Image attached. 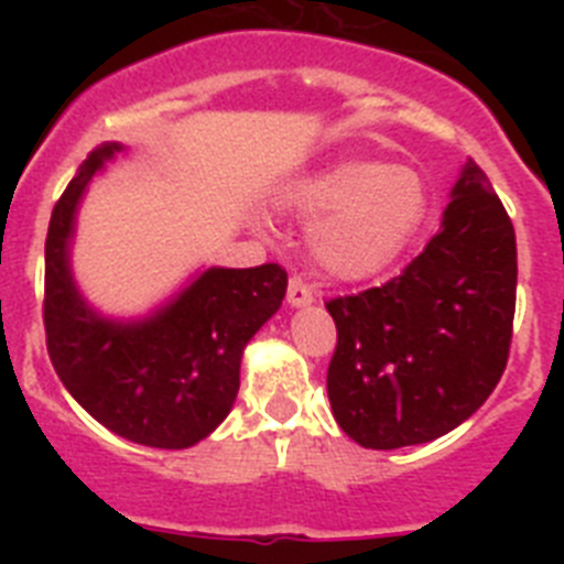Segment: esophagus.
<instances>
[{
	"instance_id": "obj_1",
	"label": "esophagus",
	"mask_w": 564,
	"mask_h": 564,
	"mask_svg": "<svg viewBox=\"0 0 564 564\" xmlns=\"http://www.w3.org/2000/svg\"><path fill=\"white\" fill-rule=\"evenodd\" d=\"M313 299H316L313 291L299 276H293L291 282H288V305L291 307H307L313 305Z\"/></svg>"
}]
</instances>
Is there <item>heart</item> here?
Listing matches in <instances>:
<instances>
[{
  "label": "heart",
  "instance_id": "1",
  "mask_svg": "<svg viewBox=\"0 0 564 564\" xmlns=\"http://www.w3.org/2000/svg\"><path fill=\"white\" fill-rule=\"evenodd\" d=\"M296 220L313 223L307 248L336 279L387 268L430 217V186L412 166L338 158L302 174L279 197Z\"/></svg>",
  "mask_w": 564,
  "mask_h": 564
}]
</instances>
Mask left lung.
Segmentation results:
<instances>
[{
  "label": "left lung",
  "instance_id": "8db88e82",
  "mask_svg": "<svg viewBox=\"0 0 564 564\" xmlns=\"http://www.w3.org/2000/svg\"><path fill=\"white\" fill-rule=\"evenodd\" d=\"M441 228L401 276L327 302L333 415L364 449L430 443L495 392L511 347L517 237L471 158Z\"/></svg>",
  "mask_w": 564,
  "mask_h": 564
}]
</instances>
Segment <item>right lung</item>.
Masks as SVG:
<instances>
[{
    "label": "right lung",
    "mask_w": 564,
    "mask_h": 564,
    "mask_svg": "<svg viewBox=\"0 0 564 564\" xmlns=\"http://www.w3.org/2000/svg\"><path fill=\"white\" fill-rule=\"evenodd\" d=\"M123 152H89L53 208L44 242L47 352L67 392L109 432L154 449H188L228 417L248 341L282 307L279 265L206 268L138 318L104 316L73 276L76 217L87 186Z\"/></svg>",
    "instance_id": "right-lung-1"
}]
</instances>
